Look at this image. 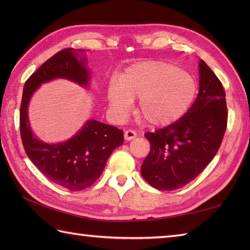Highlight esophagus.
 Returning a JSON list of instances; mask_svg holds the SVG:
<instances>
[{"instance_id": "34e87169", "label": "esophagus", "mask_w": 250, "mask_h": 250, "mask_svg": "<svg viewBox=\"0 0 250 250\" xmlns=\"http://www.w3.org/2000/svg\"><path fill=\"white\" fill-rule=\"evenodd\" d=\"M136 137V132L133 130H126L125 132V139L126 141H131Z\"/></svg>"}]
</instances>
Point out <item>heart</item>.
<instances>
[{
    "label": "heart",
    "mask_w": 250,
    "mask_h": 250,
    "mask_svg": "<svg viewBox=\"0 0 250 250\" xmlns=\"http://www.w3.org/2000/svg\"><path fill=\"white\" fill-rule=\"evenodd\" d=\"M196 94L194 79L182 68L161 61L131 65L108 88L111 110L126 116L132 100L139 99L137 114L150 125H167L180 118Z\"/></svg>",
    "instance_id": "1"
}]
</instances>
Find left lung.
<instances>
[{
	"mask_svg": "<svg viewBox=\"0 0 250 250\" xmlns=\"http://www.w3.org/2000/svg\"><path fill=\"white\" fill-rule=\"evenodd\" d=\"M199 66L200 90L190 109L169 125L145 133L150 151L141 173L158 190H176L198 177L224 139L228 122L224 86L203 60Z\"/></svg>",
	"mask_w": 250,
	"mask_h": 250,
	"instance_id": "8db88e82",
	"label": "left lung"
}]
</instances>
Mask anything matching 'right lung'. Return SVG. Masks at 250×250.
Here are the masks:
<instances>
[{
	"mask_svg": "<svg viewBox=\"0 0 250 250\" xmlns=\"http://www.w3.org/2000/svg\"><path fill=\"white\" fill-rule=\"evenodd\" d=\"M84 49L65 48L43 63L26 79L20 105V135L26 156L50 182L71 191L90 187L103 173L106 161L116 147L124 143V131L97 120H88L71 140L46 144L32 133L28 120L31 95L41 83L54 78H66L86 86L89 72Z\"/></svg>",
	"mask_w": 250,
	"mask_h": 250,
	"instance_id": "1",
	"label": "right lung"
}]
</instances>
